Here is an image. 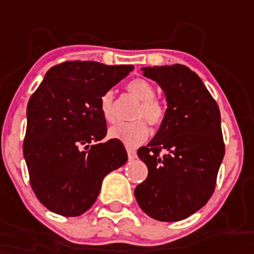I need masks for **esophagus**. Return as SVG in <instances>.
<instances>
[{
    "label": "esophagus",
    "instance_id": "1",
    "mask_svg": "<svg viewBox=\"0 0 254 254\" xmlns=\"http://www.w3.org/2000/svg\"><path fill=\"white\" fill-rule=\"evenodd\" d=\"M127 158H129V161H133V159H135V157H137V154H135V150L133 149V147H127Z\"/></svg>",
    "mask_w": 254,
    "mask_h": 254
}]
</instances>
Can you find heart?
<instances>
[{
  "label": "heart",
  "mask_w": 254,
  "mask_h": 254,
  "mask_svg": "<svg viewBox=\"0 0 254 254\" xmlns=\"http://www.w3.org/2000/svg\"><path fill=\"white\" fill-rule=\"evenodd\" d=\"M127 88L131 96H134L135 99L141 101L139 107L135 109L133 119H145L151 127H159L165 120L166 109L162 103L154 99V85L146 79H134L127 84ZM113 101H115V95L112 91H107L100 97V112L107 123L115 121ZM108 134L111 138L119 139L127 146H135L147 138L149 129L143 120H135L131 123L116 124L109 127Z\"/></svg>",
  "instance_id": "1"
}]
</instances>
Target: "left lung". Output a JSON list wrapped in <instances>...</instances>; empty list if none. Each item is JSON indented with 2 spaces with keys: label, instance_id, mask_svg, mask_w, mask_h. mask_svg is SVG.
I'll return each instance as SVG.
<instances>
[{
  "label": "left lung",
  "instance_id": "obj_1",
  "mask_svg": "<svg viewBox=\"0 0 254 254\" xmlns=\"http://www.w3.org/2000/svg\"><path fill=\"white\" fill-rule=\"evenodd\" d=\"M165 92L167 109L154 138L138 149L149 174L134 190L143 212L159 221L191 216L213 193L224 158L220 111L204 83L181 64L141 68Z\"/></svg>",
  "mask_w": 254,
  "mask_h": 254
}]
</instances>
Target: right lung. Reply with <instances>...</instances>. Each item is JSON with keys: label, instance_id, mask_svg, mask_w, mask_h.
I'll return each instance as SVG.
<instances>
[{"label": "right lung", "instance_id": "obj_1", "mask_svg": "<svg viewBox=\"0 0 254 254\" xmlns=\"http://www.w3.org/2000/svg\"><path fill=\"white\" fill-rule=\"evenodd\" d=\"M133 68L64 62L47 71L30 97L23 155L30 185L50 211L84 213L99 196L104 177L127 161L121 141H101L107 121L99 101Z\"/></svg>", "mask_w": 254, "mask_h": 254}]
</instances>
